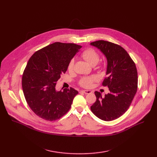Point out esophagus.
Instances as JSON below:
<instances>
[{"instance_id":"1","label":"esophagus","mask_w":157,"mask_h":157,"mask_svg":"<svg viewBox=\"0 0 157 157\" xmlns=\"http://www.w3.org/2000/svg\"><path fill=\"white\" fill-rule=\"evenodd\" d=\"M81 92L82 93L85 94H90V93H92V91H90V90H81Z\"/></svg>"}]
</instances>
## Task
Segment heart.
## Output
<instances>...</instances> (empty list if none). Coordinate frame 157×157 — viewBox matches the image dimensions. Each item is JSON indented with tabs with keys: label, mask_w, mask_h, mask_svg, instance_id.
<instances>
[{
	"label": "heart",
	"mask_w": 157,
	"mask_h": 157,
	"mask_svg": "<svg viewBox=\"0 0 157 157\" xmlns=\"http://www.w3.org/2000/svg\"><path fill=\"white\" fill-rule=\"evenodd\" d=\"M82 57L90 65L97 64L99 60V55L94 50V49L92 48H89L85 50L81 54ZM74 60V59H72L68 66V69L69 71H71L73 68ZM96 78L95 77H90V78H84L81 80L80 84L83 86L85 87H88L91 85L92 81H94Z\"/></svg>",
	"instance_id": "heart-1"
}]
</instances>
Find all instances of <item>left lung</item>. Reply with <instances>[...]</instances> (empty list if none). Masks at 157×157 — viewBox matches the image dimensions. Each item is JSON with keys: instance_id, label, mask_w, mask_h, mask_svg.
I'll return each instance as SVG.
<instances>
[{"instance_id": "obj_1", "label": "left lung", "mask_w": 157, "mask_h": 157, "mask_svg": "<svg viewBox=\"0 0 157 157\" xmlns=\"http://www.w3.org/2000/svg\"><path fill=\"white\" fill-rule=\"evenodd\" d=\"M102 53L107 60V77L102 82L109 92L104 96L95 92L97 100L90 107L97 117L112 121L120 117L130 105L137 90L136 65L121 46L103 40L90 43Z\"/></svg>"}]
</instances>
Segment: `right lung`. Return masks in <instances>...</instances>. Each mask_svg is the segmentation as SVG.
Masks as SVG:
<instances>
[{"label": "right lung", "mask_w": 157, "mask_h": 157, "mask_svg": "<svg viewBox=\"0 0 157 157\" xmlns=\"http://www.w3.org/2000/svg\"><path fill=\"white\" fill-rule=\"evenodd\" d=\"M81 48L75 44L56 42L30 58L23 74L22 89L30 109L41 118L54 121L70 109L78 92L72 88L59 91L56 85Z\"/></svg>", "instance_id": "obj_1"}]
</instances>
